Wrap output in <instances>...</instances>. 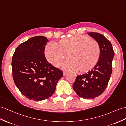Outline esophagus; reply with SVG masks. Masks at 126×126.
Listing matches in <instances>:
<instances>
[{"instance_id": "1", "label": "esophagus", "mask_w": 126, "mask_h": 126, "mask_svg": "<svg viewBox=\"0 0 126 126\" xmlns=\"http://www.w3.org/2000/svg\"><path fill=\"white\" fill-rule=\"evenodd\" d=\"M68 75H69V73L68 72H63V76H68Z\"/></svg>"}]
</instances>
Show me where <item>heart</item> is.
<instances>
[{
	"instance_id": "b5f03b06",
	"label": "heart",
	"mask_w": 126,
	"mask_h": 126,
	"mask_svg": "<svg viewBox=\"0 0 126 126\" xmlns=\"http://www.w3.org/2000/svg\"><path fill=\"white\" fill-rule=\"evenodd\" d=\"M46 59L55 67L60 66L68 59L70 61L64 68L80 73L90 71L97 64L100 56V48L95 40L86 36L77 35L64 38L55 44L45 47Z\"/></svg>"
}]
</instances>
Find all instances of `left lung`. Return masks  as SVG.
Wrapping results in <instances>:
<instances>
[{"mask_svg": "<svg viewBox=\"0 0 126 126\" xmlns=\"http://www.w3.org/2000/svg\"><path fill=\"white\" fill-rule=\"evenodd\" d=\"M88 34L99 45L100 58L97 64L91 71L77 76L72 87L80 97L94 99L101 94L107 86L112 72V62L114 52L112 43L103 35L94 32Z\"/></svg>", "mask_w": 126, "mask_h": 126, "instance_id": "1", "label": "left lung"}]
</instances>
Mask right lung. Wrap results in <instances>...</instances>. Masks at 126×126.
<instances>
[{"label":"right lung","mask_w":126,"mask_h":126,"mask_svg":"<svg viewBox=\"0 0 126 126\" xmlns=\"http://www.w3.org/2000/svg\"><path fill=\"white\" fill-rule=\"evenodd\" d=\"M47 38L32 37L17 47L12 60L14 82L26 98L36 101L53 94L63 72L46 60L45 46Z\"/></svg>","instance_id":"right-lung-1"}]
</instances>
